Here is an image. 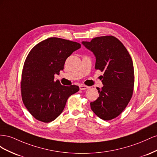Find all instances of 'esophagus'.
Returning a JSON list of instances; mask_svg holds the SVG:
<instances>
[{"mask_svg":"<svg viewBox=\"0 0 157 157\" xmlns=\"http://www.w3.org/2000/svg\"><path fill=\"white\" fill-rule=\"evenodd\" d=\"M90 87H89V86H85V85H80L79 86V89H81V90H86V89H88Z\"/></svg>","mask_w":157,"mask_h":157,"instance_id":"1","label":"esophagus"}]
</instances>
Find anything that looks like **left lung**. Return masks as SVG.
<instances>
[{"label":"left lung","instance_id":"obj_1","mask_svg":"<svg viewBox=\"0 0 157 157\" xmlns=\"http://www.w3.org/2000/svg\"><path fill=\"white\" fill-rule=\"evenodd\" d=\"M82 43L95 55V70L104 71L101 76L103 86L97 87L99 97L91 102V109L102 120L114 119L122 113L132 97L134 69L132 57L124 44L111 35Z\"/></svg>","mask_w":157,"mask_h":157}]
</instances>
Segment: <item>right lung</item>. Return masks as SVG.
<instances>
[{"instance_id":"right-lung-1","label":"right lung","mask_w":157,"mask_h":157,"mask_svg":"<svg viewBox=\"0 0 157 157\" xmlns=\"http://www.w3.org/2000/svg\"><path fill=\"white\" fill-rule=\"evenodd\" d=\"M81 48L78 43L51 37L36 44L27 56L21 74V97L33 117L48 123L63 111L68 97L79 87L62 86L55 75L63 70L65 61Z\"/></svg>"}]
</instances>
